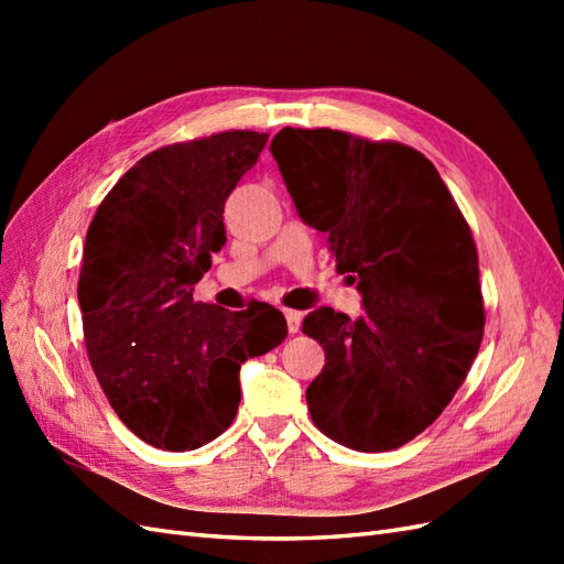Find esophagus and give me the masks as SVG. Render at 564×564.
<instances>
[{
    "instance_id": "1",
    "label": "esophagus",
    "mask_w": 564,
    "mask_h": 564,
    "mask_svg": "<svg viewBox=\"0 0 564 564\" xmlns=\"http://www.w3.org/2000/svg\"><path fill=\"white\" fill-rule=\"evenodd\" d=\"M285 322H289V332L297 334L301 332V322H303V313H297V310H283Z\"/></svg>"
}]
</instances>
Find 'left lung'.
<instances>
[{
  "instance_id": "obj_1",
  "label": "left lung",
  "mask_w": 564,
  "mask_h": 564,
  "mask_svg": "<svg viewBox=\"0 0 564 564\" xmlns=\"http://www.w3.org/2000/svg\"><path fill=\"white\" fill-rule=\"evenodd\" d=\"M301 218L329 232L337 271L364 295L349 319L319 307L303 332L325 349L305 392L315 426L346 448L404 446L438 419L485 332L477 247L422 152L341 130L283 128L271 142Z\"/></svg>"
}]
</instances>
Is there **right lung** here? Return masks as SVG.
I'll return each mask as SVG.
<instances>
[{"label": "right lung", "mask_w": 564, "mask_h": 564, "mask_svg": "<svg viewBox=\"0 0 564 564\" xmlns=\"http://www.w3.org/2000/svg\"><path fill=\"white\" fill-rule=\"evenodd\" d=\"M267 140L225 130L145 154L87 230L77 297L89 364L118 419L154 448L218 438L242 398L239 366L289 334L267 303L227 313L194 301L227 239L225 200Z\"/></svg>", "instance_id": "right-lung-1"}]
</instances>
